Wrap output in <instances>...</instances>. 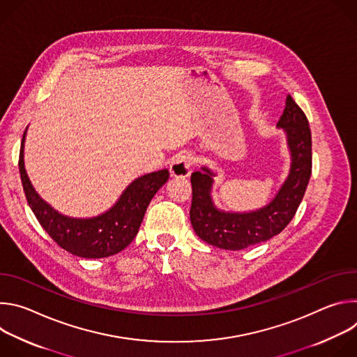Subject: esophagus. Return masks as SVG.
Returning <instances> with one entry per match:
<instances>
[{"label":"esophagus","instance_id":"1","mask_svg":"<svg viewBox=\"0 0 357 357\" xmlns=\"http://www.w3.org/2000/svg\"><path fill=\"white\" fill-rule=\"evenodd\" d=\"M193 162H195L193 157L188 154V152H183V154H179L174 160V162L171 164L169 172L175 178H185L190 174V168L193 167Z\"/></svg>","mask_w":357,"mask_h":357}]
</instances>
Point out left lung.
<instances>
[{
	"label": "left lung",
	"instance_id": "left-lung-1",
	"mask_svg": "<svg viewBox=\"0 0 357 357\" xmlns=\"http://www.w3.org/2000/svg\"><path fill=\"white\" fill-rule=\"evenodd\" d=\"M277 126L287 134L291 169L267 206L248 213L219 211L211 196L215 174L202 167L190 175V223L203 241L225 250H243L270 240L292 220L312 172V137L307 116L289 94Z\"/></svg>",
	"mask_w": 357,
	"mask_h": 357
}]
</instances>
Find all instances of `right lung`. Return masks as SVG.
I'll return each mask as SVG.
<instances>
[{
    "mask_svg": "<svg viewBox=\"0 0 357 357\" xmlns=\"http://www.w3.org/2000/svg\"><path fill=\"white\" fill-rule=\"evenodd\" d=\"M25 134L26 130L20 151V174L28 205L45 231L63 250L83 259H103L124 250L137 236L151 199L168 181V169L137 178L103 215L90 219L68 218L35 192L24 167Z\"/></svg>",
    "mask_w": 357,
    "mask_h": 357,
    "instance_id": "obj_1",
    "label": "right lung"
}]
</instances>
